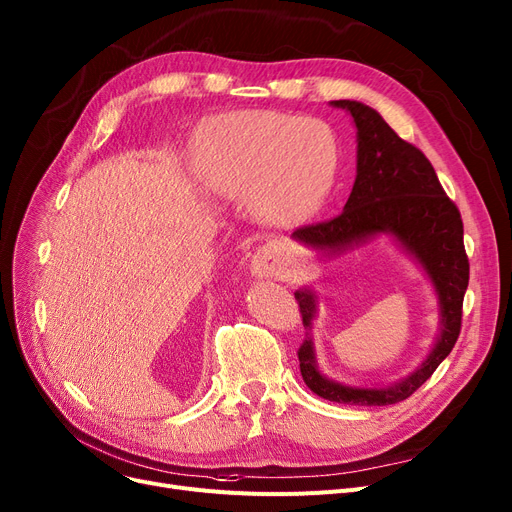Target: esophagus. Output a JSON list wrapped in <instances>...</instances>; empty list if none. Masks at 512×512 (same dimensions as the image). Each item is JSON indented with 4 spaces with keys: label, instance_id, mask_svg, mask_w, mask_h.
<instances>
[{
    "label": "esophagus",
    "instance_id": "obj_1",
    "mask_svg": "<svg viewBox=\"0 0 512 512\" xmlns=\"http://www.w3.org/2000/svg\"><path fill=\"white\" fill-rule=\"evenodd\" d=\"M282 270V253L276 245H263L251 259V276L274 278Z\"/></svg>",
    "mask_w": 512,
    "mask_h": 512
}]
</instances>
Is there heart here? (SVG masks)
Wrapping results in <instances>:
<instances>
[{
    "label": "heart",
    "instance_id": "1",
    "mask_svg": "<svg viewBox=\"0 0 512 512\" xmlns=\"http://www.w3.org/2000/svg\"><path fill=\"white\" fill-rule=\"evenodd\" d=\"M338 141L321 120L240 112L215 120L201 141L197 172L209 193L249 197L263 224H290L328 197L338 172Z\"/></svg>",
    "mask_w": 512,
    "mask_h": 512
}]
</instances>
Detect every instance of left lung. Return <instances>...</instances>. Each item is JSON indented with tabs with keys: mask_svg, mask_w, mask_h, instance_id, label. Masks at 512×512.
I'll use <instances>...</instances> for the list:
<instances>
[{
	"mask_svg": "<svg viewBox=\"0 0 512 512\" xmlns=\"http://www.w3.org/2000/svg\"><path fill=\"white\" fill-rule=\"evenodd\" d=\"M330 105L351 114L357 128L355 184L338 218L294 230L292 238L317 255L338 257L367 245L375 236H390L432 284L438 299L440 332L419 367L394 384L369 388L336 382L317 363L313 321L319 299L313 286H303L294 292L305 326V342L299 348L301 375L309 390L326 400L355 407H384L409 398L429 380L459 338L469 284L463 220L446 197L429 159L402 141L373 107L351 99L330 101Z\"/></svg>",
	"mask_w": 512,
	"mask_h": 512,
	"instance_id": "8db88e82",
	"label": "left lung"
}]
</instances>
